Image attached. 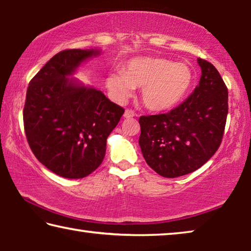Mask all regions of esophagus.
<instances>
[{
  "label": "esophagus",
  "mask_w": 251,
  "mask_h": 251,
  "mask_svg": "<svg viewBox=\"0 0 251 251\" xmlns=\"http://www.w3.org/2000/svg\"><path fill=\"white\" fill-rule=\"evenodd\" d=\"M135 115H136V114L131 109H126L125 113H124V117L125 118H131V117H134Z\"/></svg>",
  "instance_id": "34e87169"
}]
</instances>
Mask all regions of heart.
<instances>
[{
	"instance_id": "obj_1",
	"label": "heart",
	"mask_w": 251,
	"mask_h": 251,
	"mask_svg": "<svg viewBox=\"0 0 251 251\" xmlns=\"http://www.w3.org/2000/svg\"><path fill=\"white\" fill-rule=\"evenodd\" d=\"M193 82V73L184 63L160 57L131 59L123 69L108 76L107 85L118 100H125L135 87L147 108L167 110L181 100Z\"/></svg>"
}]
</instances>
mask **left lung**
<instances>
[{"label": "left lung", "instance_id": "obj_1", "mask_svg": "<svg viewBox=\"0 0 251 251\" xmlns=\"http://www.w3.org/2000/svg\"><path fill=\"white\" fill-rule=\"evenodd\" d=\"M199 84L166 114L139 117V146L148 166L175 178L201 167L220 146L228 114V90L211 63L198 58Z\"/></svg>", "mask_w": 251, "mask_h": 251}]
</instances>
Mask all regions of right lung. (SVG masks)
<instances>
[{"instance_id": "right-lung-1", "label": "right lung", "mask_w": 251, "mask_h": 251, "mask_svg": "<svg viewBox=\"0 0 251 251\" xmlns=\"http://www.w3.org/2000/svg\"><path fill=\"white\" fill-rule=\"evenodd\" d=\"M99 50L57 53L31 79L23 109L24 130L33 154L58 176L86 177L105 157L106 139L125 109L100 91L67 77Z\"/></svg>"}]
</instances>
